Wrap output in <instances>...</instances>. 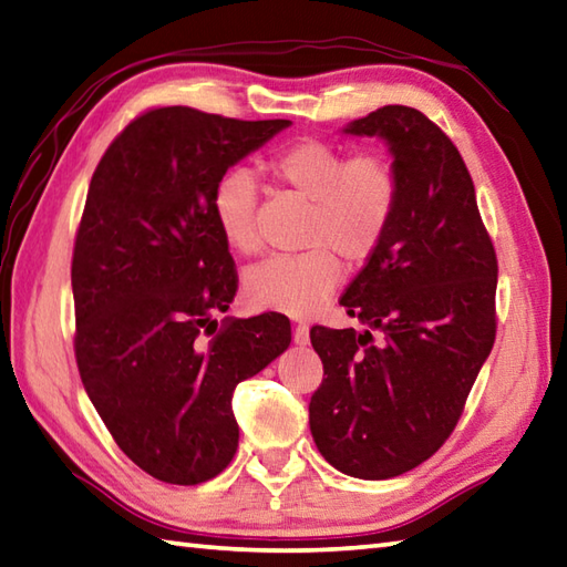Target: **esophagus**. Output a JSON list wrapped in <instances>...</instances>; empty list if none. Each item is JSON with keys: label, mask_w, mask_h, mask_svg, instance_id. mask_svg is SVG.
Returning a JSON list of instances; mask_svg holds the SVG:
<instances>
[{"label": "esophagus", "mask_w": 567, "mask_h": 567, "mask_svg": "<svg viewBox=\"0 0 567 567\" xmlns=\"http://www.w3.org/2000/svg\"><path fill=\"white\" fill-rule=\"evenodd\" d=\"M293 342L300 344V347L310 342V327H308L306 322H298V324L293 327Z\"/></svg>", "instance_id": "esophagus-1"}]
</instances>
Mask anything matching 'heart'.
<instances>
[{
    "mask_svg": "<svg viewBox=\"0 0 567 567\" xmlns=\"http://www.w3.org/2000/svg\"><path fill=\"white\" fill-rule=\"evenodd\" d=\"M261 169L300 198L310 200L298 255H276L245 276L247 303L284 316H312L342 279L347 264L369 261L400 208V174L383 153L349 155L334 143L303 137L264 162ZM259 186L247 169H228L210 194V213L220 237L237 255L261 247L257 228Z\"/></svg>",
    "mask_w": 567,
    "mask_h": 567,
    "instance_id": "b5f03b06",
    "label": "heart"
}]
</instances>
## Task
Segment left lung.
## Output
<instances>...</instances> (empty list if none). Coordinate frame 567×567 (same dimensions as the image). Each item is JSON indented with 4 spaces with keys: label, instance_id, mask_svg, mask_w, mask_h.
<instances>
[{
    "label": "left lung",
    "instance_id": "left-lung-1",
    "mask_svg": "<svg viewBox=\"0 0 567 567\" xmlns=\"http://www.w3.org/2000/svg\"><path fill=\"white\" fill-rule=\"evenodd\" d=\"M347 133L390 145L400 208L339 300L369 330H310L324 369L310 432L337 471L385 481L436 454L456 430L495 344L497 255L468 167L422 111L383 106Z\"/></svg>",
    "mask_w": 567,
    "mask_h": 567
}]
</instances>
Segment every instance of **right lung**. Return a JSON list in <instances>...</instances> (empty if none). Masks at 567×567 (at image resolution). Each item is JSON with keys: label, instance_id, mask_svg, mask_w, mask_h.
I'll use <instances>...</instances> for the list:
<instances>
[{"label": "right lung", "instance_id": "add662e5", "mask_svg": "<svg viewBox=\"0 0 567 567\" xmlns=\"http://www.w3.org/2000/svg\"><path fill=\"white\" fill-rule=\"evenodd\" d=\"M288 123L147 109L94 169L72 249L74 359L113 442L162 483L228 468L235 385L291 344L279 312L216 320L237 271L210 213L218 177Z\"/></svg>", "mask_w": 567, "mask_h": 567}]
</instances>
